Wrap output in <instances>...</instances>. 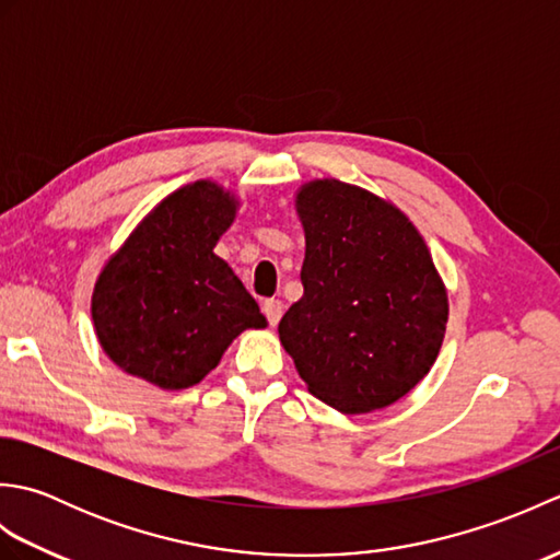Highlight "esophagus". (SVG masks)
<instances>
[{"instance_id":"1","label":"esophagus","mask_w":560,"mask_h":560,"mask_svg":"<svg viewBox=\"0 0 560 560\" xmlns=\"http://www.w3.org/2000/svg\"><path fill=\"white\" fill-rule=\"evenodd\" d=\"M261 313H265V317H267V323L271 325V327H277L279 325V319H281V313H283V303L281 301H265L261 303Z\"/></svg>"}]
</instances>
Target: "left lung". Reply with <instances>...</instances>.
Instances as JSON below:
<instances>
[{"mask_svg":"<svg viewBox=\"0 0 560 560\" xmlns=\"http://www.w3.org/2000/svg\"><path fill=\"white\" fill-rule=\"evenodd\" d=\"M303 299L279 339L311 395L341 413L385 409L431 371L447 293L421 233L389 201L339 180L295 197Z\"/></svg>","mask_w":560,"mask_h":560,"instance_id":"8db88e82","label":"left lung"}]
</instances>
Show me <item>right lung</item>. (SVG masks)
I'll return each instance as SVG.
<instances>
[{"mask_svg":"<svg viewBox=\"0 0 560 560\" xmlns=\"http://www.w3.org/2000/svg\"><path fill=\"white\" fill-rule=\"evenodd\" d=\"M237 199L209 180L175 189L108 259L91 299L103 351L125 373L161 389H185L219 365L265 315L213 255Z\"/></svg>","mask_w":560,"mask_h":560,"instance_id":"right-lung-1","label":"right lung"}]
</instances>
